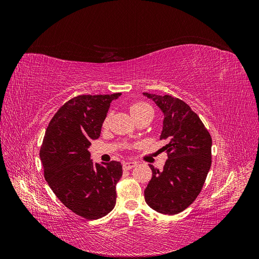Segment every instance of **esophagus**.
<instances>
[{
    "instance_id": "esophagus-1",
    "label": "esophagus",
    "mask_w": 259,
    "mask_h": 259,
    "mask_svg": "<svg viewBox=\"0 0 259 259\" xmlns=\"http://www.w3.org/2000/svg\"><path fill=\"white\" fill-rule=\"evenodd\" d=\"M137 165L136 162H131V161H127V162H124L123 163V168L124 169H132L133 167H135Z\"/></svg>"
}]
</instances>
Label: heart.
Listing matches in <instances>:
<instances>
[{
	"label": "heart",
	"instance_id": "heart-1",
	"mask_svg": "<svg viewBox=\"0 0 259 259\" xmlns=\"http://www.w3.org/2000/svg\"><path fill=\"white\" fill-rule=\"evenodd\" d=\"M130 111H131V114L133 115V117H137V116L144 115L147 113H153L152 107L146 103H142V101L133 104L130 108ZM109 121H110V115H107V117L104 121V126H107Z\"/></svg>",
	"mask_w": 259,
	"mask_h": 259
}]
</instances>
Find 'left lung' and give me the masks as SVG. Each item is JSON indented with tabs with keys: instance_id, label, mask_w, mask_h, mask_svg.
I'll return each mask as SVG.
<instances>
[{
	"instance_id": "8db88e82",
	"label": "left lung",
	"mask_w": 259,
	"mask_h": 259,
	"mask_svg": "<svg viewBox=\"0 0 259 259\" xmlns=\"http://www.w3.org/2000/svg\"><path fill=\"white\" fill-rule=\"evenodd\" d=\"M163 113L162 149L168 155L160 171L153 165L152 178L145 189V200L152 209L175 215L197 199L211 164V138L197 113L183 100L169 95L143 93Z\"/></svg>"
}]
</instances>
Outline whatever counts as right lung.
Here are the masks:
<instances>
[{
  "instance_id": "right-lung-1",
  "label": "right lung",
  "mask_w": 259,
  "mask_h": 259,
  "mask_svg": "<svg viewBox=\"0 0 259 259\" xmlns=\"http://www.w3.org/2000/svg\"><path fill=\"white\" fill-rule=\"evenodd\" d=\"M120 96L115 93L70 99L50 122L41 147L51 189L66 207L90 221L106 216L115 205L121 163L93 162L89 148L91 140L100 136L110 104Z\"/></svg>"
}]
</instances>
